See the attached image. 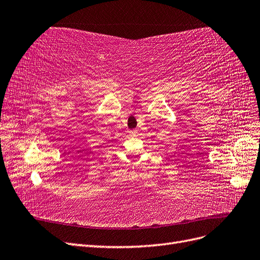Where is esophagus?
Listing matches in <instances>:
<instances>
[{"mask_svg":"<svg viewBox=\"0 0 260 260\" xmlns=\"http://www.w3.org/2000/svg\"><path fill=\"white\" fill-rule=\"evenodd\" d=\"M138 135H139V133H138V131H137V130H130V131H129V136H130L131 138L138 137Z\"/></svg>","mask_w":260,"mask_h":260,"instance_id":"34e87169","label":"esophagus"}]
</instances>
